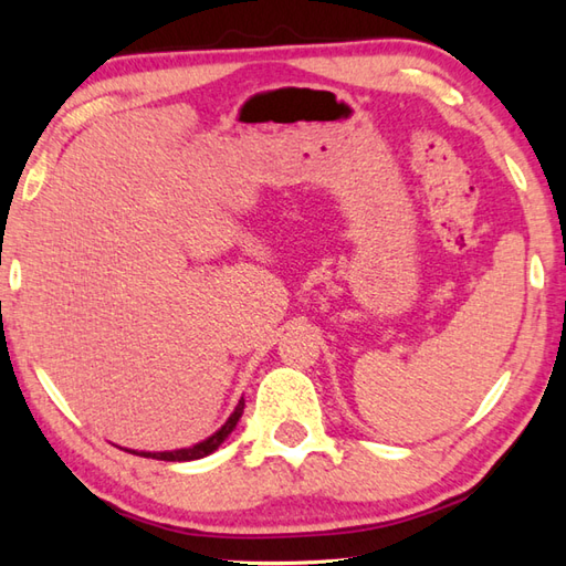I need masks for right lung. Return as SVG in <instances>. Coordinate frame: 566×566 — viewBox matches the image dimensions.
I'll return each instance as SVG.
<instances>
[{
    "label": "right lung",
    "mask_w": 566,
    "mask_h": 566,
    "mask_svg": "<svg viewBox=\"0 0 566 566\" xmlns=\"http://www.w3.org/2000/svg\"><path fill=\"white\" fill-rule=\"evenodd\" d=\"M243 408H245V401L240 399L238 401V406L233 408V413L226 418V423L216 430V432H211L209 438H203V440H199V442H195V444H187V448H175V450H163V452H136V454H140V457H153V460H165V462H191V460H201V457H207V454H211V452H216L221 448V442L231 436L233 432V428L238 426V420H240V416H243Z\"/></svg>",
    "instance_id": "right-lung-1"
}]
</instances>
